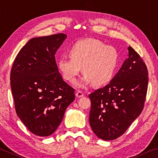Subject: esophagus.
I'll list each match as a JSON object with an SVG mask.
<instances>
[{"label": "esophagus", "mask_w": 158, "mask_h": 158, "mask_svg": "<svg viewBox=\"0 0 158 158\" xmlns=\"http://www.w3.org/2000/svg\"><path fill=\"white\" fill-rule=\"evenodd\" d=\"M76 96H77V97H84V94L82 93L81 91H77V93H76Z\"/></svg>", "instance_id": "1"}]
</instances>
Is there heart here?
Segmentation results:
<instances>
[{
    "label": "heart",
    "instance_id": "1",
    "mask_svg": "<svg viewBox=\"0 0 158 158\" xmlns=\"http://www.w3.org/2000/svg\"><path fill=\"white\" fill-rule=\"evenodd\" d=\"M70 56H61L57 61L60 73L70 83L76 81L81 71L85 74L78 85L85 87L94 84L103 85L113 77L118 65V51L113 45L89 38L77 41L68 50Z\"/></svg>",
    "mask_w": 158,
    "mask_h": 158
}]
</instances>
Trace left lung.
I'll use <instances>...</instances> for the list:
<instances>
[{"instance_id": "1", "label": "left lung", "mask_w": 158, "mask_h": 158, "mask_svg": "<svg viewBox=\"0 0 158 158\" xmlns=\"http://www.w3.org/2000/svg\"><path fill=\"white\" fill-rule=\"evenodd\" d=\"M128 50V58L110 84L89 94V122L96 135L104 140L122 135L144 108L147 67L133 48Z\"/></svg>"}]
</instances>
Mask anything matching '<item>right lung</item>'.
Instances as JSON below:
<instances>
[{
  "label": "right lung",
  "instance_id": "1",
  "mask_svg": "<svg viewBox=\"0 0 158 158\" xmlns=\"http://www.w3.org/2000/svg\"><path fill=\"white\" fill-rule=\"evenodd\" d=\"M65 34L31 39L17 54L10 73L16 113L30 131L41 137L56 130L74 89L64 81L55 61Z\"/></svg>",
  "mask_w": 158,
  "mask_h": 158
}]
</instances>
